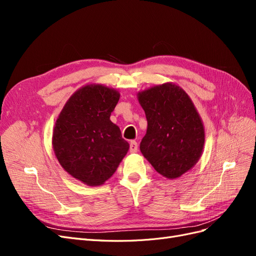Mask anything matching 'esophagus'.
Listing matches in <instances>:
<instances>
[{
  "label": "esophagus",
  "instance_id": "obj_1",
  "mask_svg": "<svg viewBox=\"0 0 256 256\" xmlns=\"http://www.w3.org/2000/svg\"><path fill=\"white\" fill-rule=\"evenodd\" d=\"M130 152H138V143L136 141H130Z\"/></svg>",
  "mask_w": 256,
  "mask_h": 256
}]
</instances>
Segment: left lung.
Returning a JSON list of instances; mask_svg holds the SVG:
<instances>
[{
  "instance_id": "left-lung-1",
  "label": "left lung",
  "mask_w": 256,
  "mask_h": 256,
  "mask_svg": "<svg viewBox=\"0 0 256 256\" xmlns=\"http://www.w3.org/2000/svg\"><path fill=\"white\" fill-rule=\"evenodd\" d=\"M147 130L140 150L156 171L168 180L188 172L202 156L203 120L180 86L166 82L138 92Z\"/></svg>"
}]
</instances>
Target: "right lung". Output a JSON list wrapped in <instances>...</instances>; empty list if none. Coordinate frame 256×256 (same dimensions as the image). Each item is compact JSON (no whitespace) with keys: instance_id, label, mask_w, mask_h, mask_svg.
I'll use <instances>...</instances> for the list:
<instances>
[{"instance_id":"add662e5","label":"right lung","mask_w":256,"mask_h":256,"mask_svg":"<svg viewBox=\"0 0 256 256\" xmlns=\"http://www.w3.org/2000/svg\"><path fill=\"white\" fill-rule=\"evenodd\" d=\"M118 90L102 84L84 85L67 100L52 134L60 166L84 184L97 187L115 173L129 144L110 120Z\"/></svg>"}]
</instances>
